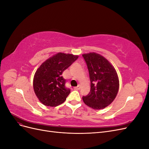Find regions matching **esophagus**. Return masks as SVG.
<instances>
[{"mask_svg":"<svg viewBox=\"0 0 149 149\" xmlns=\"http://www.w3.org/2000/svg\"><path fill=\"white\" fill-rule=\"evenodd\" d=\"M80 88H81V85H79V84L78 86L77 87H74V89H76V90H79V89H80Z\"/></svg>","mask_w":149,"mask_h":149,"instance_id":"obj_1","label":"esophagus"}]
</instances>
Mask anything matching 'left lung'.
<instances>
[{"instance_id":"obj_1","label":"left lung","mask_w":149,"mask_h":149,"mask_svg":"<svg viewBox=\"0 0 149 149\" xmlns=\"http://www.w3.org/2000/svg\"><path fill=\"white\" fill-rule=\"evenodd\" d=\"M89 71L91 90L83 96L86 105L95 110L102 109L113 102L118 94L119 80L114 67L100 54H83Z\"/></svg>"}]
</instances>
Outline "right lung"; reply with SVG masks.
I'll return each instance as SVG.
<instances>
[{"label": "right lung", "mask_w": 149, "mask_h": 149, "mask_svg": "<svg viewBox=\"0 0 149 149\" xmlns=\"http://www.w3.org/2000/svg\"><path fill=\"white\" fill-rule=\"evenodd\" d=\"M78 58L73 54L58 53L45 61L36 71L33 89L43 104L56 107L65 101L70 90L65 87L62 73Z\"/></svg>", "instance_id": "right-lung-1"}]
</instances>
